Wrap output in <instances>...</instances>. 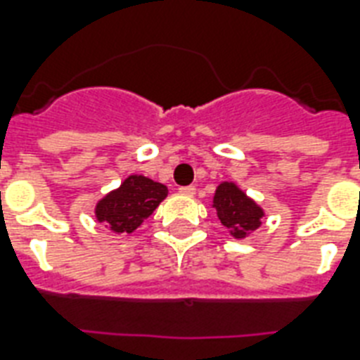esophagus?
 Listing matches in <instances>:
<instances>
[{"mask_svg": "<svg viewBox=\"0 0 360 360\" xmlns=\"http://www.w3.org/2000/svg\"><path fill=\"white\" fill-rule=\"evenodd\" d=\"M179 192L183 194V196H194V194H196V186H194V185L181 186Z\"/></svg>", "mask_w": 360, "mask_h": 360, "instance_id": "obj_1", "label": "esophagus"}]
</instances>
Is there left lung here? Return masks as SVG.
Returning <instances> with one entry per match:
<instances>
[{
    "label": "left lung",
    "mask_w": 360,
    "mask_h": 360,
    "mask_svg": "<svg viewBox=\"0 0 360 360\" xmlns=\"http://www.w3.org/2000/svg\"><path fill=\"white\" fill-rule=\"evenodd\" d=\"M213 203L222 226H226L233 237H245L248 231L262 226L263 211L233 183H222L214 192Z\"/></svg>",
    "instance_id": "1"
}]
</instances>
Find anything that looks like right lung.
Here are the masks:
<instances>
[{
	"label": "right lung",
	"instance_id": "right-lung-1",
	"mask_svg": "<svg viewBox=\"0 0 360 360\" xmlns=\"http://www.w3.org/2000/svg\"><path fill=\"white\" fill-rule=\"evenodd\" d=\"M168 196V188L143 175H130L117 191L110 192L97 203L98 222L115 233H132L158 203Z\"/></svg>",
	"mask_w": 360,
	"mask_h": 360
}]
</instances>
